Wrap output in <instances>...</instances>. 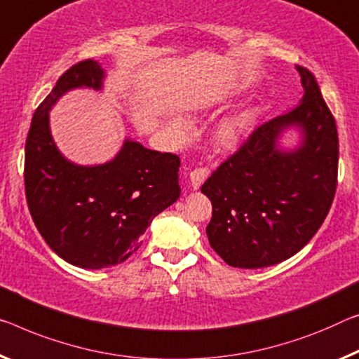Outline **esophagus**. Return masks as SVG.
<instances>
[{"mask_svg":"<svg viewBox=\"0 0 359 359\" xmlns=\"http://www.w3.org/2000/svg\"><path fill=\"white\" fill-rule=\"evenodd\" d=\"M208 170L207 168H196L192 170V172L189 173V180H191V187L194 191H197L198 187L202 186L203 181H205L208 178Z\"/></svg>","mask_w":359,"mask_h":359,"instance_id":"esophagus-1","label":"esophagus"}]
</instances>
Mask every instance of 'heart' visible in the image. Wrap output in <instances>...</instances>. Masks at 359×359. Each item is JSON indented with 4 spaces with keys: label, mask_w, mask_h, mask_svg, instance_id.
<instances>
[{
    "label": "heart",
    "mask_w": 359,
    "mask_h": 359,
    "mask_svg": "<svg viewBox=\"0 0 359 359\" xmlns=\"http://www.w3.org/2000/svg\"><path fill=\"white\" fill-rule=\"evenodd\" d=\"M252 120V110H236V112L226 115V117H223L217 125H215L212 133L213 146L223 154L236 151V149L241 146V142L244 141L245 135L249 133ZM170 126H172L175 131L181 133V123L178 120H172Z\"/></svg>",
    "instance_id": "heart-1"
}]
</instances>
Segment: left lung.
<instances>
[{
  "label": "left lung",
  "mask_w": 359,
  "mask_h": 359,
  "mask_svg": "<svg viewBox=\"0 0 359 359\" xmlns=\"http://www.w3.org/2000/svg\"><path fill=\"white\" fill-rule=\"evenodd\" d=\"M297 106L253 131L201 191L212 202L207 237L234 268L287 260L321 228L332 205L339 167L335 120L310 70L299 67ZM296 133V144L282 137Z\"/></svg>",
  "instance_id": "1"
}]
</instances>
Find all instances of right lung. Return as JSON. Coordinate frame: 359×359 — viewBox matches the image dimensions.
<instances>
[{
    "label": "right lung",
    "instance_id": "right-lung-1",
    "mask_svg": "<svg viewBox=\"0 0 359 359\" xmlns=\"http://www.w3.org/2000/svg\"><path fill=\"white\" fill-rule=\"evenodd\" d=\"M106 72L88 59L70 67L33 114L25 142V194L46 244L70 264L101 269L123 263L158 213L180 198V158L125 137L106 163L69 161L54 141L49 112L65 93L102 91Z\"/></svg>",
    "mask_w": 359,
    "mask_h": 359
}]
</instances>
